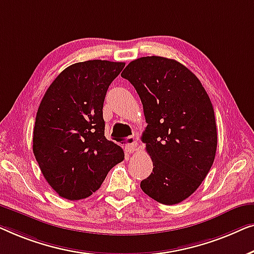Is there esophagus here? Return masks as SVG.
<instances>
[{
	"instance_id": "34e87169",
	"label": "esophagus",
	"mask_w": 254,
	"mask_h": 254,
	"mask_svg": "<svg viewBox=\"0 0 254 254\" xmlns=\"http://www.w3.org/2000/svg\"><path fill=\"white\" fill-rule=\"evenodd\" d=\"M137 146H138V142L135 141V138L133 135H131V137L127 138V144L126 145V151L127 153H134L135 149H137Z\"/></svg>"
}]
</instances>
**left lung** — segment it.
Instances as JSON below:
<instances>
[{
	"label": "left lung",
	"instance_id": "8db88e82",
	"mask_svg": "<svg viewBox=\"0 0 254 254\" xmlns=\"http://www.w3.org/2000/svg\"><path fill=\"white\" fill-rule=\"evenodd\" d=\"M121 76L137 91L147 123L141 140L153 173L141 181V190L163 205L183 201L215 159L217 133L209 96L193 72L166 57L132 61Z\"/></svg>",
	"mask_w": 254,
	"mask_h": 254
}]
</instances>
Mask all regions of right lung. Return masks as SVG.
<instances>
[{
	"label": "right lung",
	"instance_id": "right-lung-1",
	"mask_svg": "<svg viewBox=\"0 0 254 254\" xmlns=\"http://www.w3.org/2000/svg\"><path fill=\"white\" fill-rule=\"evenodd\" d=\"M126 63L92 60L64 69L46 91L33 131V153L60 197H90L124 152L105 137L103 101Z\"/></svg>",
	"mask_w": 254,
	"mask_h": 254
}]
</instances>
